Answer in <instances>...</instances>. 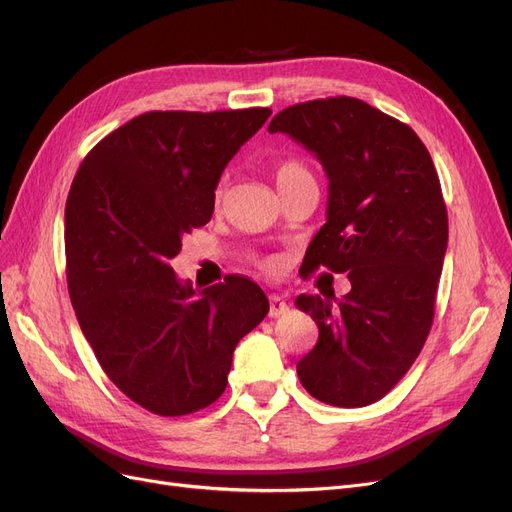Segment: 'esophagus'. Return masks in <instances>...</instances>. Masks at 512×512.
<instances>
[{"instance_id":"obj_1","label":"esophagus","mask_w":512,"mask_h":512,"mask_svg":"<svg viewBox=\"0 0 512 512\" xmlns=\"http://www.w3.org/2000/svg\"><path fill=\"white\" fill-rule=\"evenodd\" d=\"M288 312V303L280 294H269V316L271 318H280Z\"/></svg>"}]
</instances>
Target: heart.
I'll return each mask as SVG.
<instances>
[{
    "label": "heart",
    "instance_id": "b5f03b06",
    "mask_svg": "<svg viewBox=\"0 0 512 512\" xmlns=\"http://www.w3.org/2000/svg\"><path fill=\"white\" fill-rule=\"evenodd\" d=\"M307 177H312V173H309V168L301 160H294V158L280 162V164H277V168H275V181H277V188H280V192L290 188L292 183H297V181L307 179ZM224 194H226V185H224V181H220L218 188H215V200H218V203H220V200L224 198ZM262 267H265L267 271H277V267H280V265H277V260L269 258V260L262 262Z\"/></svg>",
    "mask_w": 512,
    "mask_h": 512
}]
</instances>
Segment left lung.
Returning <instances> with one entry per match:
<instances>
[{"label": "left lung", "mask_w": 512, "mask_h": 512, "mask_svg": "<svg viewBox=\"0 0 512 512\" xmlns=\"http://www.w3.org/2000/svg\"><path fill=\"white\" fill-rule=\"evenodd\" d=\"M269 132L316 153L329 177L327 224L301 271L348 273L352 284L339 301L297 299L318 324L299 380L329 406H369L406 376L431 331L448 243L436 166L410 126L359 98L288 106Z\"/></svg>", "instance_id": "obj_1"}]
</instances>
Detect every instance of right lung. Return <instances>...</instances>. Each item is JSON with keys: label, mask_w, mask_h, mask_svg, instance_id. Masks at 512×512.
I'll return each instance as SVG.
<instances>
[{"label": "right lung", "mask_w": 512, "mask_h": 512, "mask_svg": "<svg viewBox=\"0 0 512 512\" xmlns=\"http://www.w3.org/2000/svg\"><path fill=\"white\" fill-rule=\"evenodd\" d=\"M271 108L151 111L91 149L66 203V275L81 331L104 374L160 416L211 406L239 339L269 312L241 275L200 294L168 265L205 226L222 170Z\"/></svg>", "instance_id": "add662e5"}]
</instances>
